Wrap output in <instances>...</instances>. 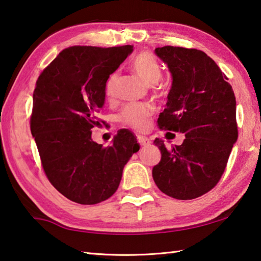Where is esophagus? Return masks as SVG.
<instances>
[{
	"label": "esophagus",
	"mask_w": 261,
	"mask_h": 261,
	"mask_svg": "<svg viewBox=\"0 0 261 261\" xmlns=\"http://www.w3.org/2000/svg\"><path fill=\"white\" fill-rule=\"evenodd\" d=\"M137 140H138V143L141 147H147L151 145V140H149L148 138H146V137L144 136H138L137 137Z\"/></svg>",
	"instance_id": "1"
}]
</instances>
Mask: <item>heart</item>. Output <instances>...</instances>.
Segmentation results:
<instances>
[{
  "label": "heart",
  "instance_id": "1",
  "mask_svg": "<svg viewBox=\"0 0 261 261\" xmlns=\"http://www.w3.org/2000/svg\"><path fill=\"white\" fill-rule=\"evenodd\" d=\"M131 67L135 72L143 79L145 83L153 85L162 77V69L155 56L148 51L139 53L134 57ZM118 82V72L114 71L108 76L105 84V94L108 99H113L116 94V86ZM154 113L152 105L135 102L124 106L121 110L118 118L122 124L130 126L132 129L143 131L148 126L149 118Z\"/></svg>",
  "mask_w": 261,
  "mask_h": 261
}]
</instances>
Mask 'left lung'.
<instances>
[{
  "label": "left lung",
  "instance_id": "obj_1",
  "mask_svg": "<svg viewBox=\"0 0 261 261\" xmlns=\"http://www.w3.org/2000/svg\"><path fill=\"white\" fill-rule=\"evenodd\" d=\"M155 54L173 74L158 125L184 134L185 139L170 148L154 140L162 155L153 168V179L167 196L194 199L211 191L226 169L238 137L236 98L226 74L204 51L165 46Z\"/></svg>",
  "mask_w": 261,
  "mask_h": 261
}]
</instances>
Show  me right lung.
<instances>
[{"mask_svg": "<svg viewBox=\"0 0 261 261\" xmlns=\"http://www.w3.org/2000/svg\"><path fill=\"white\" fill-rule=\"evenodd\" d=\"M134 46H72L62 50L35 83L31 114L41 166L57 191L71 201L94 205L120 185L123 168L139 151L132 132L117 131L112 146L91 138L105 102V84Z\"/></svg>", "mask_w": 261, "mask_h": 261, "instance_id": "add662e5", "label": "right lung"}]
</instances>
